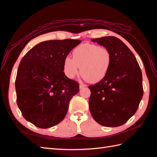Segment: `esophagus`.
<instances>
[{"label": "esophagus", "mask_w": 157, "mask_h": 157, "mask_svg": "<svg viewBox=\"0 0 157 157\" xmlns=\"http://www.w3.org/2000/svg\"><path fill=\"white\" fill-rule=\"evenodd\" d=\"M87 86L86 85V84H79V88L80 89H82V88H85V87H86Z\"/></svg>", "instance_id": "34e87169"}]
</instances>
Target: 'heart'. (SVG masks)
Masks as SVG:
<instances>
[{
    "mask_svg": "<svg viewBox=\"0 0 157 157\" xmlns=\"http://www.w3.org/2000/svg\"><path fill=\"white\" fill-rule=\"evenodd\" d=\"M73 58L67 57L63 62V71L67 78L73 79L81 67V74L86 80L99 82L105 78L110 68L112 55L105 47L83 44L72 52Z\"/></svg>",
    "mask_w": 157,
    "mask_h": 157,
    "instance_id": "1",
    "label": "heart"
}]
</instances>
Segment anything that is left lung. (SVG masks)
Returning a JSON list of instances; mask_svg holds the SVG:
<instances>
[{
    "instance_id": "8db88e82",
    "label": "left lung",
    "mask_w": 157,
    "mask_h": 157,
    "mask_svg": "<svg viewBox=\"0 0 157 157\" xmlns=\"http://www.w3.org/2000/svg\"><path fill=\"white\" fill-rule=\"evenodd\" d=\"M91 41L108 49L112 61L105 78L88 86L89 109L99 124L119 127L135 114L142 99V71L133 52L121 39L109 36Z\"/></svg>"
}]
</instances>
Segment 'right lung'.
Segmentation results:
<instances>
[{"label":"right lung","instance_id":"add662e5","mask_svg":"<svg viewBox=\"0 0 157 157\" xmlns=\"http://www.w3.org/2000/svg\"><path fill=\"white\" fill-rule=\"evenodd\" d=\"M82 41L51 40L30 49L21 60L15 79L17 106L27 121L48 128L65 117L79 84L63 72L64 58Z\"/></svg>","mask_w":157,"mask_h":157}]
</instances>
